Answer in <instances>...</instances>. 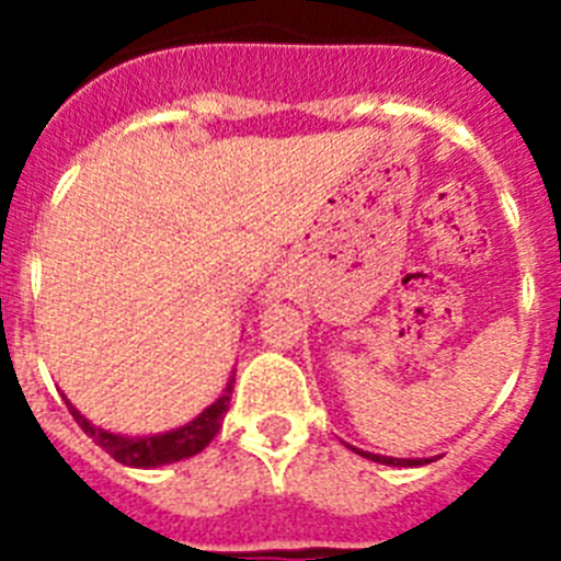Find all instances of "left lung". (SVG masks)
I'll use <instances>...</instances> for the list:
<instances>
[{"label":"left lung","instance_id":"1","mask_svg":"<svg viewBox=\"0 0 561 561\" xmlns=\"http://www.w3.org/2000/svg\"><path fill=\"white\" fill-rule=\"evenodd\" d=\"M356 455L362 458L376 460V463H385V466H424V463H433V458H388V455H376V453H362V449L351 447Z\"/></svg>","mask_w":561,"mask_h":561}]
</instances>
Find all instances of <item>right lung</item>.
Masks as SVG:
<instances>
[{
  "label": "right lung",
  "instance_id": "add662e5",
  "mask_svg": "<svg viewBox=\"0 0 561 561\" xmlns=\"http://www.w3.org/2000/svg\"><path fill=\"white\" fill-rule=\"evenodd\" d=\"M232 381H236V374H232V379L227 381L225 393L213 401L210 408L202 410L196 419L182 424V427L168 430V433H157V435L108 433V430L95 427L92 421L83 419L81 410L72 408L67 399L64 401H67L72 419L78 421V427H81L89 438L95 440L98 447L106 449L114 460H121L123 466H134V469H153V466H165V463H176V460L193 458V455L202 453V449L216 438L221 421H225L227 408H230Z\"/></svg>",
  "mask_w": 561,
  "mask_h": 561
}]
</instances>
